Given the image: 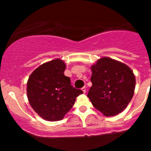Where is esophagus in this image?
<instances>
[{"instance_id":"34e87169","label":"esophagus","mask_w":151,"mask_h":151,"mask_svg":"<svg viewBox=\"0 0 151 151\" xmlns=\"http://www.w3.org/2000/svg\"><path fill=\"white\" fill-rule=\"evenodd\" d=\"M82 91H83V93H86V88H85V86L83 87V88H82Z\"/></svg>"}]
</instances>
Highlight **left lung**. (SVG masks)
I'll list each match as a JSON object with an SVG mask.
<instances>
[{"instance_id": "1", "label": "left lung", "mask_w": 151, "mask_h": 151, "mask_svg": "<svg viewBox=\"0 0 151 151\" xmlns=\"http://www.w3.org/2000/svg\"><path fill=\"white\" fill-rule=\"evenodd\" d=\"M92 86L88 97L94 107L105 116H114L126 109L133 97L135 77L124 63L101 58L91 66Z\"/></svg>"}]
</instances>
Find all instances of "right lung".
Wrapping results in <instances>:
<instances>
[{
    "label": "right lung",
    "instance_id": "1",
    "mask_svg": "<svg viewBox=\"0 0 151 151\" xmlns=\"http://www.w3.org/2000/svg\"><path fill=\"white\" fill-rule=\"evenodd\" d=\"M66 64L60 59L43 63L33 71L27 83V95L30 106L45 120H62L71 109L83 91L71 85L63 72Z\"/></svg>",
    "mask_w": 151,
    "mask_h": 151
}]
</instances>
